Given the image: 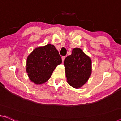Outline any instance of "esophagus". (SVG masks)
<instances>
[{"mask_svg": "<svg viewBox=\"0 0 121 121\" xmlns=\"http://www.w3.org/2000/svg\"><path fill=\"white\" fill-rule=\"evenodd\" d=\"M66 58V56H62V62H64V60Z\"/></svg>", "mask_w": 121, "mask_h": 121, "instance_id": "obj_1", "label": "esophagus"}]
</instances>
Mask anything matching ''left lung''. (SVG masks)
Returning <instances> with one entry per match:
<instances>
[{
  "label": "left lung",
  "mask_w": 121,
  "mask_h": 121,
  "mask_svg": "<svg viewBox=\"0 0 121 121\" xmlns=\"http://www.w3.org/2000/svg\"><path fill=\"white\" fill-rule=\"evenodd\" d=\"M67 80L70 85L81 87L87 82L91 73V60L80 48H74L64 61Z\"/></svg>",
  "instance_id": "1"
}]
</instances>
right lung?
Listing matches in <instances>:
<instances>
[{
    "instance_id": "obj_1",
    "label": "right lung",
    "mask_w": 121,
    "mask_h": 121,
    "mask_svg": "<svg viewBox=\"0 0 121 121\" xmlns=\"http://www.w3.org/2000/svg\"><path fill=\"white\" fill-rule=\"evenodd\" d=\"M61 62L59 52L54 46L49 44L36 48L28 56L26 72L32 82L41 84L50 78L56 67Z\"/></svg>"
}]
</instances>
